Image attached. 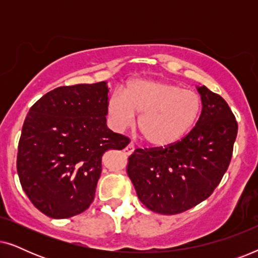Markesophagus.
<instances>
[{
  "label": "esophagus",
  "mask_w": 258,
  "mask_h": 258,
  "mask_svg": "<svg viewBox=\"0 0 258 258\" xmlns=\"http://www.w3.org/2000/svg\"><path fill=\"white\" fill-rule=\"evenodd\" d=\"M134 150H135V146H134L133 143H130V144H128V146L125 147L124 154H125V155H130V154L134 153Z\"/></svg>",
  "instance_id": "esophagus-1"
}]
</instances>
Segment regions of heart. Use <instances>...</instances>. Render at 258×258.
<instances>
[{
    "label": "heart",
    "mask_w": 258,
    "mask_h": 258,
    "mask_svg": "<svg viewBox=\"0 0 258 258\" xmlns=\"http://www.w3.org/2000/svg\"><path fill=\"white\" fill-rule=\"evenodd\" d=\"M202 101L199 94L165 81L136 79L124 90L108 100V116L117 132L135 124L144 140L154 147H168L181 141L200 117Z\"/></svg>",
    "instance_id": "b5f03b06"
}]
</instances>
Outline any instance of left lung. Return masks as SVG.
<instances>
[{
	"label": "left lung",
	"instance_id": "obj_1",
	"mask_svg": "<svg viewBox=\"0 0 258 258\" xmlns=\"http://www.w3.org/2000/svg\"><path fill=\"white\" fill-rule=\"evenodd\" d=\"M197 90L202 112L191 132L160 149H136L126 174L137 197L162 215L185 211L208 199L230 163L237 122L227 102L206 86Z\"/></svg>",
	"mask_w": 258,
	"mask_h": 258
}]
</instances>
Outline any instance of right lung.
<instances>
[{"mask_svg":"<svg viewBox=\"0 0 258 258\" xmlns=\"http://www.w3.org/2000/svg\"><path fill=\"white\" fill-rule=\"evenodd\" d=\"M108 84L58 87L28 112L17 154V174L28 199L51 218L83 213L93 202L102 155L129 139L107 126Z\"/></svg>","mask_w":258,"mask_h":258,"instance_id":"right-lung-1","label":"right lung"}]
</instances>
